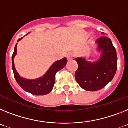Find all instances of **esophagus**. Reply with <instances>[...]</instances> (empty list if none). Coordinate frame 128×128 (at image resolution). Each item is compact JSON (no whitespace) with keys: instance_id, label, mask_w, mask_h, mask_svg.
<instances>
[{"instance_id":"obj_1","label":"esophagus","mask_w":128,"mask_h":128,"mask_svg":"<svg viewBox=\"0 0 128 128\" xmlns=\"http://www.w3.org/2000/svg\"><path fill=\"white\" fill-rule=\"evenodd\" d=\"M66 57H67L68 60H71V59H72L73 58V54L72 53H68V54H67V56H66Z\"/></svg>"}]
</instances>
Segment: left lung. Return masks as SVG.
Masks as SVG:
<instances>
[{"label": "left lung", "instance_id": "8db88e82", "mask_svg": "<svg viewBox=\"0 0 128 128\" xmlns=\"http://www.w3.org/2000/svg\"><path fill=\"white\" fill-rule=\"evenodd\" d=\"M102 55L98 61L91 63L82 58H76L78 64L75 77L81 88L88 91L103 88L113 79L117 70L116 51L110 38L106 36L97 40Z\"/></svg>", "mask_w": 128, "mask_h": 128}]
</instances>
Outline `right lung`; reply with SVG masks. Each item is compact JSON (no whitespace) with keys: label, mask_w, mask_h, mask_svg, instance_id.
<instances>
[{"label":"right lung","mask_w":128,"mask_h":128,"mask_svg":"<svg viewBox=\"0 0 128 128\" xmlns=\"http://www.w3.org/2000/svg\"><path fill=\"white\" fill-rule=\"evenodd\" d=\"M21 39L22 38H19L18 42L21 40ZM16 53H17V44L15 47L14 52L12 55V68L16 80L19 86L24 90L29 92L33 95L44 96L51 92L55 82L56 74L59 70L65 67L68 61L67 58H64L60 60L54 62L51 68L49 70L48 73L44 77L36 80H27L20 77L15 68L14 59Z\"/></svg>","instance_id":"1"}]
</instances>
